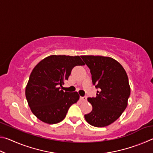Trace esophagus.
I'll return each mask as SVG.
<instances>
[{
	"label": "esophagus",
	"instance_id": "34e87169",
	"mask_svg": "<svg viewBox=\"0 0 153 153\" xmlns=\"http://www.w3.org/2000/svg\"><path fill=\"white\" fill-rule=\"evenodd\" d=\"M87 99L86 97H80V100H82V101H86Z\"/></svg>",
	"mask_w": 153,
	"mask_h": 153
}]
</instances>
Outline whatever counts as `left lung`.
I'll return each instance as SVG.
<instances>
[{"instance_id":"obj_1","label":"left lung","mask_w":153,"mask_h":153,"mask_svg":"<svg viewBox=\"0 0 153 153\" xmlns=\"http://www.w3.org/2000/svg\"><path fill=\"white\" fill-rule=\"evenodd\" d=\"M88 67L92 84L98 89L97 97L88 98L92 110L84 115L90 125L102 128L120 117L128 105L130 87L128 76L115 59L102 56H81Z\"/></svg>"}]
</instances>
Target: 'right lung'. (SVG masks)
<instances>
[{
  "mask_svg": "<svg viewBox=\"0 0 153 153\" xmlns=\"http://www.w3.org/2000/svg\"><path fill=\"white\" fill-rule=\"evenodd\" d=\"M84 65L80 56L66 55L49 56L36 65L25 88L28 105L36 117L48 124L64 120L79 96L77 92H64L61 88L72 69Z\"/></svg>",
  "mask_w": 153,
  "mask_h": 153,
  "instance_id": "obj_1",
  "label": "right lung"
}]
</instances>
